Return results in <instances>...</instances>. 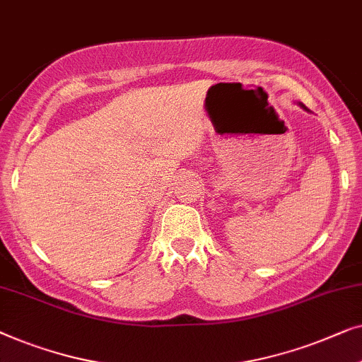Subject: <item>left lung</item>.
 <instances>
[{"instance_id": "left-lung-1", "label": "left lung", "mask_w": 362, "mask_h": 362, "mask_svg": "<svg viewBox=\"0 0 362 362\" xmlns=\"http://www.w3.org/2000/svg\"><path fill=\"white\" fill-rule=\"evenodd\" d=\"M298 105H300V108H303V110H307V111H308V108H307V106H305L303 103H298Z\"/></svg>"}]
</instances>
